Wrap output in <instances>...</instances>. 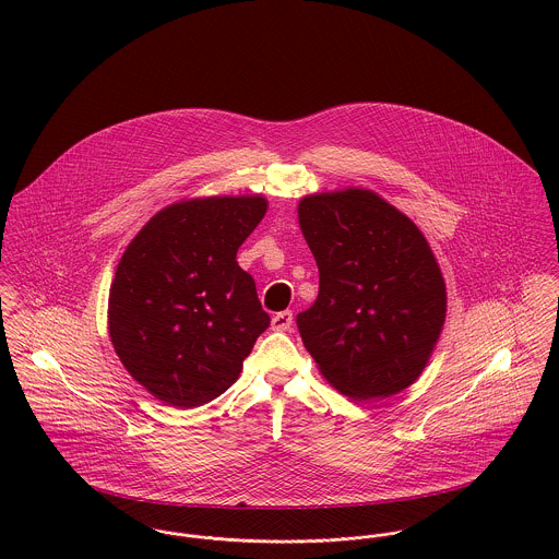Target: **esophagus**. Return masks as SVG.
<instances>
[{
	"mask_svg": "<svg viewBox=\"0 0 559 559\" xmlns=\"http://www.w3.org/2000/svg\"><path fill=\"white\" fill-rule=\"evenodd\" d=\"M290 324H293V312H290V310L280 312V314H275L273 320H271L273 331H288V329H290Z\"/></svg>",
	"mask_w": 559,
	"mask_h": 559,
	"instance_id": "obj_1",
	"label": "esophagus"
}]
</instances>
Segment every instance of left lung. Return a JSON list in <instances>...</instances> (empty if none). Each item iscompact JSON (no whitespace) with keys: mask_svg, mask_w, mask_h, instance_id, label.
<instances>
[{"mask_svg":"<svg viewBox=\"0 0 559 559\" xmlns=\"http://www.w3.org/2000/svg\"><path fill=\"white\" fill-rule=\"evenodd\" d=\"M299 226L319 264V299L297 317L322 379L355 400L413 385L445 324L448 293L421 230L372 189L299 200Z\"/></svg>","mask_w":559,"mask_h":559,"instance_id":"left-lung-1","label":"left lung"}]
</instances>
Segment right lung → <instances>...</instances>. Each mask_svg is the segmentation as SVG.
<instances>
[{"mask_svg": "<svg viewBox=\"0 0 559 559\" xmlns=\"http://www.w3.org/2000/svg\"><path fill=\"white\" fill-rule=\"evenodd\" d=\"M266 209L260 193L180 200L127 245L109 288V340L160 402L193 408L222 396L269 326L253 277L237 262Z\"/></svg>", "mask_w": 559, "mask_h": 559, "instance_id": "add662e5", "label": "right lung"}]
</instances>
